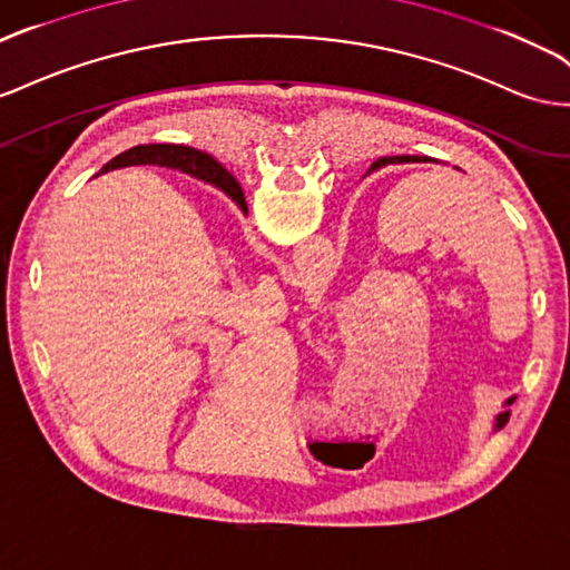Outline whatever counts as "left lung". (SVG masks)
<instances>
[{"instance_id":"left-lung-1","label":"left lung","mask_w":570,"mask_h":570,"mask_svg":"<svg viewBox=\"0 0 570 570\" xmlns=\"http://www.w3.org/2000/svg\"><path fill=\"white\" fill-rule=\"evenodd\" d=\"M389 163H434V160L426 158V156H393V158H381V160H376V163L372 165V170H376V167L389 165ZM511 403H513V397H511L505 405H511ZM509 414H511V412H501V414H499V417H497V429H501L505 422H509Z\"/></svg>"}]
</instances>
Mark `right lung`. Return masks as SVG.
Instances as JSON below:
<instances>
[{
  "mask_svg": "<svg viewBox=\"0 0 570 570\" xmlns=\"http://www.w3.org/2000/svg\"><path fill=\"white\" fill-rule=\"evenodd\" d=\"M129 165H167L177 167L181 173H189L198 179H206L215 187H220L229 196L235 198L239 208L247 213V204H244V196L237 179L229 175L223 165L215 163L208 153H202L189 146H173V144H148V146H134L125 153H119L112 163H107V170H117V167H129Z\"/></svg>",
  "mask_w": 570,
  "mask_h": 570,
  "instance_id": "add662e5",
  "label": "right lung"
}]
</instances>
